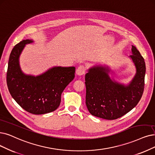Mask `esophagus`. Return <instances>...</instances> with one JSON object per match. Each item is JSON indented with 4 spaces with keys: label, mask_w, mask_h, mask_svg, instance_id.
I'll return each mask as SVG.
<instances>
[{
    "label": "esophagus",
    "mask_w": 155,
    "mask_h": 155,
    "mask_svg": "<svg viewBox=\"0 0 155 155\" xmlns=\"http://www.w3.org/2000/svg\"><path fill=\"white\" fill-rule=\"evenodd\" d=\"M86 72V68L84 65H80L76 70V74L78 76H82Z\"/></svg>",
    "instance_id": "34e87169"
}]
</instances>
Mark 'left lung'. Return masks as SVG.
Masks as SVG:
<instances>
[{
	"instance_id": "left-lung-1",
	"label": "left lung",
	"mask_w": 155,
	"mask_h": 155,
	"mask_svg": "<svg viewBox=\"0 0 155 155\" xmlns=\"http://www.w3.org/2000/svg\"><path fill=\"white\" fill-rule=\"evenodd\" d=\"M132 61L136 72L128 84L117 82L109 76L108 66L90 67L85 75L86 105L90 113L101 118H119L134 108L142 97L144 88V59L135 46H132Z\"/></svg>"
}]
</instances>
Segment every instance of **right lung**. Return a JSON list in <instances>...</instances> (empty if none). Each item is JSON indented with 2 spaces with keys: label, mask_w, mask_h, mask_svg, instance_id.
<instances>
[{
  "label": "right lung",
  "mask_w": 155,
  "mask_h": 155,
  "mask_svg": "<svg viewBox=\"0 0 155 155\" xmlns=\"http://www.w3.org/2000/svg\"><path fill=\"white\" fill-rule=\"evenodd\" d=\"M23 40L12 49L7 72V84L15 101L27 112L43 114L53 112L60 104L61 95L74 78V67H53L38 76L25 74L21 69L20 57L26 45Z\"/></svg>",
  "instance_id": "add662e5"
}]
</instances>
